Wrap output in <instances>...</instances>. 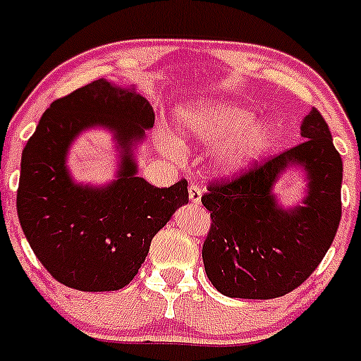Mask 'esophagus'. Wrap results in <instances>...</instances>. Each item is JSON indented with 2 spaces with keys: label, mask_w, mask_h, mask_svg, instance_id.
I'll list each match as a JSON object with an SVG mask.
<instances>
[{
  "label": "esophagus",
  "mask_w": 361,
  "mask_h": 361,
  "mask_svg": "<svg viewBox=\"0 0 361 361\" xmlns=\"http://www.w3.org/2000/svg\"><path fill=\"white\" fill-rule=\"evenodd\" d=\"M188 193H190V200L191 204H200V199H202V190H200L199 186H195V184H190V188H188Z\"/></svg>",
  "instance_id": "esophagus-1"
}]
</instances>
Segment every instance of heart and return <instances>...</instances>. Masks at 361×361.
Listing matches in <instances>:
<instances>
[{
  "instance_id": "obj_1",
  "label": "heart",
  "mask_w": 361,
  "mask_h": 361,
  "mask_svg": "<svg viewBox=\"0 0 361 361\" xmlns=\"http://www.w3.org/2000/svg\"><path fill=\"white\" fill-rule=\"evenodd\" d=\"M255 119V111L228 99H193L173 114L175 132L184 141L213 149V168L219 173L238 175L262 157L275 141V126L267 119ZM162 148H178L177 137L161 135Z\"/></svg>"
}]
</instances>
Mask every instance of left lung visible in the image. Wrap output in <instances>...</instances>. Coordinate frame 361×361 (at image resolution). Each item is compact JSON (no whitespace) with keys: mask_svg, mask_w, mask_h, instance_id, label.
<instances>
[{"mask_svg":"<svg viewBox=\"0 0 361 361\" xmlns=\"http://www.w3.org/2000/svg\"><path fill=\"white\" fill-rule=\"evenodd\" d=\"M304 142L229 183L209 186L202 204L212 229L202 245L206 275L231 298H279L309 279L325 257L342 216L340 153L312 108L300 124ZM291 167L305 171L300 203L282 207L274 193Z\"/></svg>","mask_w":361,"mask_h":361,"instance_id":"1","label":"left lung"}]
</instances>
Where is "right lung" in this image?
Returning a JSON list of instances; mask_svg holds the SVG:
<instances>
[{
  "instance_id": "add662e5",
  "label": "right lung",
  "mask_w": 361,
  "mask_h": 361,
  "mask_svg": "<svg viewBox=\"0 0 361 361\" xmlns=\"http://www.w3.org/2000/svg\"><path fill=\"white\" fill-rule=\"evenodd\" d=\"M153 110L135 86L88 82L47 108L21 155L18 216L32 251L57 282L79 291L128 286L152 238L188 204V183L155 188L139 177L137 146L153 128ZM92 128L116 142V178L78 183L66 164L75 139Z\"/></svg>"
}]
</instances>
